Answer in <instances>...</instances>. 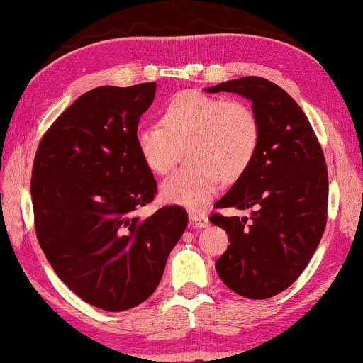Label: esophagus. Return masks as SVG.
<instances>
[{"mask_svg":"<svg viewBox=\"0 0 363 363\" xmlns=\"http://www.w3.org/2000/svg\"><path fill=\"white\" fill-rule=\"evenodd\" d=\"M189 218H190V227H195V229H203V227L210 225V220H208V216L203 213L192 211Z\"/></svg>","mask_w":363,"mask_h":363,"instance_id":"34e87169","label":"esophagus"}]
</instances>
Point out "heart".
I'll list each match as a JSON object with an SVG mask.
<instances>
[{
  "label": "heart",
  "instance_id": "1",
  "mask_svg": "<svg viewBox=\"0 0 363 363\" xmlns=\"http://www.w3.org/2000/svg\"><path fill=\"white\" fill-rule=\"evenodd\" d=\"M162 126L139 125L134 143L153 174L169 173L174 145L186 144L187 167L162 184L164 201L192 210L216 195L220 179L232 182L250 168L259 149L261 126L253 108L200 91H184L163 110Z\"/></svg>",
  "mask_w": 363,
  "mask_h": 363
}]
</instances>
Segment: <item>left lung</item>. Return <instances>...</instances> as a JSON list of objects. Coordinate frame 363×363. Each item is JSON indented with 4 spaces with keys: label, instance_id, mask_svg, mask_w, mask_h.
I'll list each match as a JSON object with an SVG mask.
<instances>
[{
    "label": "left lung",
    "instance_id": "8db88e82",
    "mask_svg": "<svg viewBox=\"0 0 363 363\" xmlns=\"http://www.w3.org/2000/svg\"><path fill=\"white\" fill-rule=\"evenodd\" d=\"M205 91L243 96L261 126L253 163L214 205L251 210L250 218H210L230 242L216 272L240 296L272 298L303 274L323 235L328 173L322 147L296 101L266 78L229 79Z\"/></svg>",
    "mask_w": 363,
    "mask_h": 363
}]
</instances>
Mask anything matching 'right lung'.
I'll list each match as a JSON object with an SVG mask.
<instances>
[{"label":"right lung","mask_w":363,"mask_h":363,"mask_svg":"<svg viewBox=\"0 0 363 363\" xmlns=\"http://www.w3.org/2000/svg\"><path fill=\"white\" fill-rule=\"evenodd\" d=\"M157 83L99 86L79 96L43 136L32 171L36 238L70 290L108 312L157 290L187 227L181 206L134 216L157 194L134 131Z\"/></svg>","instance_id":"1"}]
</instances>
